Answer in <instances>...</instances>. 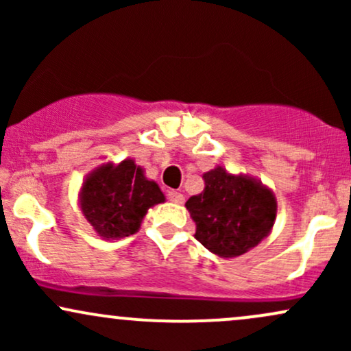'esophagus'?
<instances>
[{
  "instance_id": "obj_1",
  "label": "esophagus",
  "mask_w": 351,
  "mask_h": 351,
  "mask_svg": "<svg viewBox=\"0 0 351 351\" xmlns=\"http://www.w3.org/2000/svg\"><path fill=\"white\" fill-rule=\"evenodd\" d=\"M168 199L171 201V203H176V204H183L184 203V196L181 195L180 191H168Z\"/></svg>"
}]
</instances>
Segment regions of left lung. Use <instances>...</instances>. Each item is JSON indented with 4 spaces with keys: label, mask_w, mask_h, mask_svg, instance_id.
<instances>
[{
    "label": "left lung",
    "mask_w": 351,
    "mask_h": 351,
    "mask_svg": "<svg viewBox=\"0 0 351 351\" xmlns=\"http://www.w3.org/2000/svg\"><path fill=\"white\" fill-rule=\"evenodd\" d=\"M204 191L186 201L195 237L209 252L237 257L271 234L277 216L274 191L261 180L216 167L203 175Z\"/></svg>",
    "instance_id": "obj_1"
}]
</instances>
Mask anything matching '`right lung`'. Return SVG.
I'll use <instances>...</instances> for the list:
<instances>
[{
	"instance_id": "add662e5",
	"label": "right lung",
	"mask_w": 351,
	"mask_h": 351,
	"mask_svg": "<svg viewBox=\"0 0 351 351\" xmlns=\"http://www.w3.org/2000/svg\"><path fill=\"white\" fill-rule=\"evenodd\" d=\"M165 203L158 183L148 180L134 158L107 162L84 178L79 208L102 239H122L140 231L143 217L155 204Z\"/></svg>"
}]
</instances>
